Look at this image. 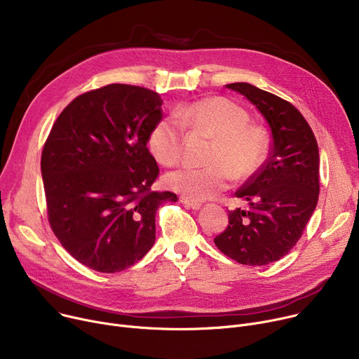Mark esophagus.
<instances>
[{
	"label": "esophagus",
	"instance_id": "1",
	"mask_svg": "<svg viewBox=\"0 0 359 359\" xmlns=\"http://www.w3.org/2000/svg\"><path fill=\"white\" fill-rule=\"evenodd\" d=\"M180 202H182L184 206L192 208V209H199V208L202 206L201 202L194 201V199H189V198H186V196H180Z\"/></svg>",
	"mask_w": 359,
	"mask_h": 359
}]
</instances>
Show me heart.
I'll return each instance as SVG.
<instances>
[{
	"label": "heart",
	"instance_id": "b5f03b06",
	"mask_svg": "<svg viewBox=\"0 0 359 359\" xmlns=\"http://www.w3.org/2000/svg\"><path fill=\"white\" fill-rule=\"evenodd\" d=\"M248 112L235 102L212 97L182 107L176 115L163 116L151 127L147 147L164 165L176 164L183 153L184 130L213 138L209 165H184L167 173L164 183L186 198L203 201L228 187L236 179L252 176L266 154L261 128L248 124Z\"/></svg>",
	"mask_w": 359,
	"mask_h": 359
}]
</instances>
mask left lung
Wrapping results in <instances>:
<instances>
[{
	"instance_id": "1",
	"label": "left lung",
	"mask_w": 359,
	"mask_h": 359,
	"mask_svg": "<svg viewBox=\"0 0 359 359\" xmlns=\"http://www.w3.org/2000/svg\"><path fill=\"white\" fill-rule=\"evenodd\" d=\"M225 86L244 95L264 115L273 141L266 163L235 194L248 209L231 210L226 229L213 243L240 264L266 266L297 244L318 205V142L290 102L245 82Z\"/></svg>"
}]
</instances>
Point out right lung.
I'll use <instances>...</instances> for the list:
<instances>
[{"label":"right lung","mask_w":359,"mask_h":359,"mask_svg":"<svg viewBox=\"0 0 359 359\" xmlns=\"http://www.w3.org/2000/svg\"><path fill=\"white\" fill-rule=\"evenodd\" d=\"M158 93L111 83L85 92L57 116L41 153L47 218L83 266L118 273L153 247L156 212L176 202L154 192L158 165L147 149L163 116Z\"/></svg>","instance_id":"1"}]
</instances>
